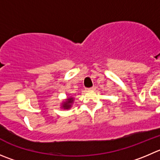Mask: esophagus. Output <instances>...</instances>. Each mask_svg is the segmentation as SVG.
Masks as SVG:
<instances>
[{
    "instance_id": "esophagus-1",
    "label": "esophagus",
    "mask_w": 160,
    "mask_h": 160,
    "mask_svg": "<svg viewBox=\"0 0 160 160\" xmlns=\"http://www.w3.org/2000/svg\"><path fill=\"white\" fill-rule=\"evenodd\" d=\"M92 90H93V87L89 88V89H87V91H92Z\"/></svg>"
}]
</instances>
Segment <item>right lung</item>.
<instances>
[{"label":"right lung","mask_w":160,"mask_h":160,"mask_svg":"<svg viewBox=\"0 0 160 160\" xmlns=\"http://www.w3.org/2000/svg\"><path fill=\"white\" fill-rule=\"evenodd\" d=\"M74 97H70L67 99H65L63 102L61 103V108L63 109V110H68V109L71 108L72 107L73 104H74Z\"/></svg>","instance_id":"right-lung-1"}]
</instances>
